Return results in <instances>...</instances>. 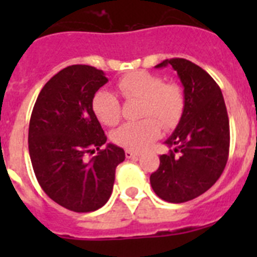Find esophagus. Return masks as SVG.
<instances>
[{
	"instance_id": "esophagus-1",
	"label": "esophagus",
	"mask_w": 257,
	"mask_h": 257,
	"mask_svg": "<svg viewBox=\"0 0 257 257\" xmlns=\"http://www.w3.org/2000/svg\"><path fill=\"white\" fill-rule=\"evenodd\" d=\"M124 156H126V158H134V157H139L140 153H138V152L130 151V149H127V151L124 152Z\"/></svg>"
}]
</instances>
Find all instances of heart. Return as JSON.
Returning a JSON list of instances; mask_svg holds the SVG:
<instances>
[{
	"instance_id": "heart-1",
	"label": "heart",
	"mask_w": 257,
	"mask_h": 257,
	"mask_svg": "<svg viewBox=\"0 0 257 257\" xmlns=\"http://www.w3.org/2000/svg\"><path fill=\"white\" fill-rule=\"evenodd\" d=\"M117 87L128 100H143L140 114L148 117L138 122H127L114 131L113 140L123 148L143 151L161 135L162 126L157 119L165 127H172L183 114L185 101L181 88L175 83H165L160 76L144 70L133 72L118 79ZM92 109L97 119L106 126H114L121 119V104L110 91L97 92L92 100Z\"/></svg>"
}]
</instances>
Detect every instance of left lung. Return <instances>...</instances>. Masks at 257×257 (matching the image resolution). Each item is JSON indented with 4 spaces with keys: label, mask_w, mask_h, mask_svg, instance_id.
I'll return each mask as SVG.
<instances>
[{
    "label": "left lung",
    "mask_w": 257,
    "mask_h": 257,
    "mask_svg": "<svg viewBox=\"0 0 257 257\" xmlns=\"http://www.w3.org/2000/svg\"><path fill=\"white\" fill-rule=\"evenodd\" d=\"M171 65L184 86L180 122L165 144L167 154L151 175L157 196L171 203L197 198L210 189L225 169L229 156V118L219 85L187 59H166L156 68Z\"/></svg>",
    "instance_id": "8db88e82"
}]
</instances>
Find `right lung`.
<instances>
[{"mask_svg": "<svg viewBox=\"0 0 257 257\" xmlns=\"http://www.w3.org/2000/svg\"><path fill=\"white\" fill-rule=\"evenodd\" d=\"M108 82L90 65L61 69L44 86L29 122L28 148L38 184L47 196L74 212L103 207L112 194L115 167L124 151L106 144L92 109L95 92ZM98 154L91 160L86 154Z\"/></svg>", "mask_w": 257, "mask_h": 257, "instance_id": "obj_1", "label": "right lung"}]
</instances>
